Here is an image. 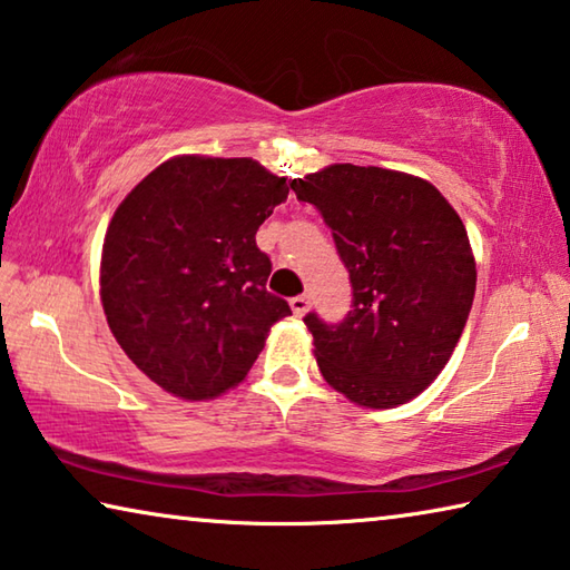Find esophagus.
<instances>
[{"label": "esophagus", "instance_id": "34e87169", "mask_svg": "<svg viewBox=\"0 0 570 570\" xmlns=\"http://www.w3.org/2000/svg\"><path fill=\"white\" fill-rule=\"evenodd\" d=\"M307 297L305 295H295V297H291V307H293V313L297 315V318H301V315H305L307 313Z\"/></svg>", "mask_w": 570, "mask_h": 570}]
</instances>
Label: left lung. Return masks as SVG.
I'll use <instances>...</instances> for the list:
<instances>
[{
    "instance_id": "obj_1",
    "label": "left lung",
    "mask_w": 570,
    "mask_h": 570,
    "mask_svg": "<svg viewBox=\"0 0 570 570\" xmlns=\"http://www.w3.org/2000/svg\"><path fill=\"white\" fill-rule=\"evenodd\" d=\"M291 189L323 214L353 287L341 323L303 318L323 379L358 406L406 404L446 366L474 301L460 214L436 186L379 166L333 164Z\"/></svg>"
}]
</instances>
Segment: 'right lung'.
<instances>
[{
	"label": "right lung",
	"mask_w": 570,
	"mask_h": 570,
	"mask_svg": "<svg viewBox=\"0 0 570 570\" xmlns=\"http://www.w3.org/2000/svg\"><path fill=\"white\" fill-rule=\"evenodd\" d=\"M285 176L252 158L176 156L130 189L108 224L100 301L118 346L154 384L204 401L247 376L273 325V263L255 235Z\"/></svg>",
	"instance_id": "right-lung-1"
}]
</instances>
